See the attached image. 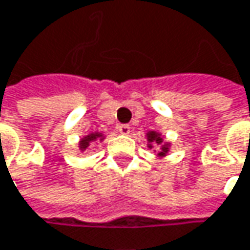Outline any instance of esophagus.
Here are the masks:
<instances>
[{
	"mask_svg": "<svg viewBox=\"0 0 250 250\" xmlns=\"http://www.w3.org/2000/svg\"><path fill=\"white\" fill-rule=\"evenodd\" d=\"M119 131H120L122 134H125V136L130 134V125H119Z\"/></svg>",
	"mask_w": 250,
	"mask_h": 250,
	"instance_id": "esophagus-1",
	"label": "esophagus"
}]
</instances>
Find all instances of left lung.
<instances>
[{"mask_svg": "<svg viewBox=\"0 0 250 250\" xmlns=\"http://www.w3.org/2000/svg\"><path fill=\"white\" fill-rule=\"evenodd\" d=\"M146 137H147V141H148V144H147V147H148V148H153V146H154V144L160 146V151L157 153V157H158V158H163V157H166V155L168 154L171 143L164 141V137L161 136V133H157V131H148V133L146 134Z\"/></svg>", "mask_w": 250, "mask_h": 250, "instance_id": "obj_1", "label": "left lung"}]
</instances>
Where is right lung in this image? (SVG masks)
<instances>
[{"instance_id": "right-lung-1", "label": "right lung", "mask_w": 250, "mask_h": 250, "mask_svg": "<svg viewBox=\"0 0 250 250\" xmlns=\"http://www.w3.org/2000/svg\"><path fill=\"white\" fill-rule=\"evenodd\" d=\"M103 141L104 140V136L102 134V133H99V131H95V133H89L87 136H84V137H82L81 141H79V148H81V151H84L92 143H95V141Z\"/></svg>"}]
</instances>
